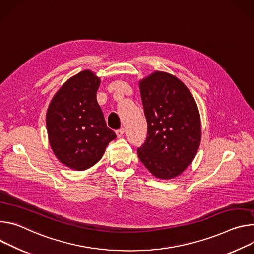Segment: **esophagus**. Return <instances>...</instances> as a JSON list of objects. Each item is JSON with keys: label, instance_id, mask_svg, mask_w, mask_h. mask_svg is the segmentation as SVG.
<instances>
[{"label": "esophagus", "instance_id": "1", "mask_svg": "<svg viewBox=\"0 0 254 254\" xmlns=\"http://www.w3.org/2000/svg\"><path fill=\"white\" fill-rule=\"evenodd\" d=\"M124 131H125V129L124 128H120V129H118V130H116V135L118 136V137H121L122 135H123V133H124Z\"/></svg>", "mask_w": 254, "mask_h": 254}]
</instances>
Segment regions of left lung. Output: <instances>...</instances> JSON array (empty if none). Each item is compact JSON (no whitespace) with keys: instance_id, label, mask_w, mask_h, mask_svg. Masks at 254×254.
<instances>
[{"instance_id":"8db88e82","label":"left lung","mask_w":254,"mask_h":254,"mask_svg":"<svg viewBox=\"0 0 254 254\" xmlns=\"http://www.w3.org/2000/svg\"><path fill=\"white\" fill-rule=\"evenodd\" d=\"M147 122L145 142L138 157L156 178L173 179L193 160L201 142L198 106L184 82L173 74L155 71L140 80Z\"/></svg>"}]
</instances>
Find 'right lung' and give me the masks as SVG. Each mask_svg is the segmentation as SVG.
Segmentation results:
<instances>
[{
  "instance_id": "right-lung-1",
  "label": "right lung",
  "mask_w": 254,
  "mask_h": 254,
  "mask_svg": "<svg viewBox=\"0 0 254 254\" xmlns=\"http://www.w3.org/2000/svg\"><path fill=\"white\" fill-rule=\"evenodd\" d=\"M100 78L91 70L70 77L52 98L46 114L50 146L59 160L71 170L96 164L116 138L107 127L97 102Z\"/></svg>"
}]
</instances>
